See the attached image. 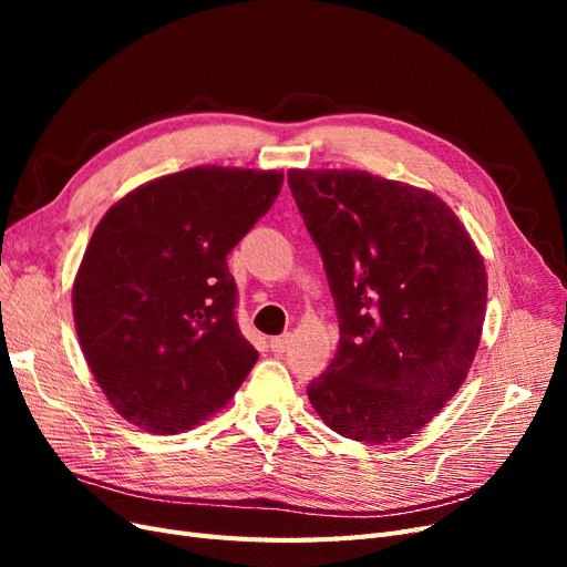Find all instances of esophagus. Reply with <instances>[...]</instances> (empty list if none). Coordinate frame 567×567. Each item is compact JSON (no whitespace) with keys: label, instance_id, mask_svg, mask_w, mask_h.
<instances>
[{"label":"esophagus","instance_id":"esophagus-1","mask_svg":"<svg viewBox=\"0 0 567 567\" xmlns=\"http://www.w3.org/2000/svg\"><path fill=\"white\" fill-rule=\"evenodd\" d=\"M288 346H290V333L274 336V338L269 340V348H271L274 352H286V350H288Z\"/></svg>","mask_w":567,"mask_h":567}]
</instances>
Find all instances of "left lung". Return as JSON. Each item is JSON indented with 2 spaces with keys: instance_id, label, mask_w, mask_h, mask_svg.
Here are the masks:
<instances>
[{
  "instance_id": "left-lung-1",
  "label": "left lung",
  "mask_w": 567,
  "mask_h": 567,
  "mask_svg": "<svg viewBox=\"0 0 567 567\" xmlns=\"http://www.w3.org/2000/svg\"><path fill=\"white\" fill-rule=\"evenodd\" d=\"M290 194L338 315L331 367L307 385L342 437H411L466 381L483 331L487 274L435 194L364 169H290Z\"/></svg>"
}]
</instances>
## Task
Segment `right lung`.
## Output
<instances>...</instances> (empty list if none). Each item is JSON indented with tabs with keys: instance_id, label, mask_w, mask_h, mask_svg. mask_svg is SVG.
<instances>
[{
	"instance_id": "right-lung-1",
	"label": "right lung",
	"mask_w": 567,
	"mask_h": 567,
	"mask_svg": "<svg viewBox=\"0 0 567 567\" xmlns=\"http://www.w3.org/2000/svg\"><path fill=\"white\" fill-rule=\"evenodd\" d=\"M284 175L192 167L120 198L73 286L84 359L120 416L182 433L225 406L257 362L236 321L227 255L277 200Z\"/></svg>"
}]
</instances>
